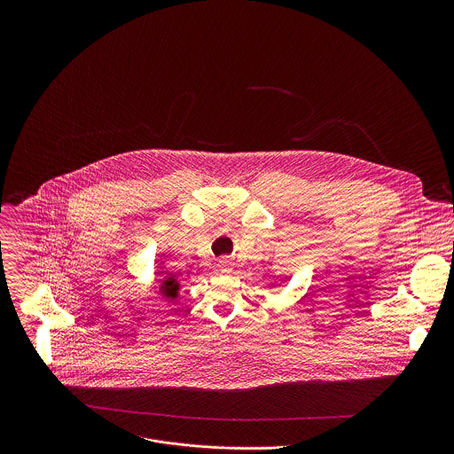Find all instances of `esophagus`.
<instances>
[{
    "label": "esophagus",
    "instance_id": "34e87169",
    "mask_svg": "<svg viewBox=\"0 0 454 454\" xmlns=\"http://www.w3.org/2000/svg\"><path fill=\"white\" fill-rule=\"evenodd\" d=\"M232 260L229 259V257H222V259L218 260V269L222 270V272H231L232 270Z\"/></svg>",
    "mask_w": 454,
    "mask_h": 454
}]
</instances>
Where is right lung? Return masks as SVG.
I'll return each instance as SVG.
<instances>
[{
    "instance_id": "add662e5",
    "label": "right lung",
    "mask_w": 454,
    "mask_h": 454,
    "mask_svg": "<svg viewBox=\"0 0 454 454\" xmlns=\"http://www.w3.org/2000/svg\"><path fill=\"white\" fill-rule=\"evenodd\" d=\"M178 290H180V283L175 279V278H166L160 285V292L162 295L169 297V299H175L178 297Z\"/></svg>"
}]
</instances>
